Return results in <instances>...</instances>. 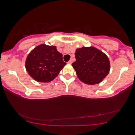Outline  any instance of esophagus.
<instances>
[{"instance_id":"esophagus-1","label":"esophagus","mask_w":135,"mask_h":135,"mask_svg":"<svg viewBox=\"0 0 135 135\" xmlns=\"http://www.w3.org/2000/svg\"><path fill=\"white\" fill-rule=\"evenodd\" d=\"M73 59H70V61H69V62H68V63H69V64H72V63H73Z\"/></svg>"}]
</instances>
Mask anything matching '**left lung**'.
Here are the masks:
<instances>
[{
    "label": "left lung",
    "instance_id": "obj_1",
    "mask_svg": "<svg viewBox=\"0 0 135 135\" xmlns=\"http://www.w3.org/2000/svg\"><path fill=\"white\" fill-rule=\"evenodd\" d=\"M75 58L76 61L72 65L78 78L87 84H99L110 70V63L106 55L94 47L77 49Z\"/></svg>",
    "mask_w": 135,
    "mask_h": 135
}]
</instances>
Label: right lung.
Masks as SVG:
<instances>
[{
  "instance_id": "1",
  "label": "right lung",
  "mask_w": 135,
  "mask_h": 135,
  "mask_svg": "<svg viewBox=\"0 0 135 135\" xmlns=\"http://www.w3.org/2000/svg\"><path fill=\"white\" fill-rule=\"evenodd\" d=\"M66 64L62 60V55L57 51L55 46L41 44L29 53L26 69L35 80L49 82L58 76Z\"/></svg>"
}]
</instances>
